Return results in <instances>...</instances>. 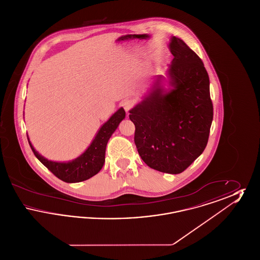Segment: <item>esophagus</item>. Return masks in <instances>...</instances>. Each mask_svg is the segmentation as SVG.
I'll list each match as a JSON object with an SVG mask.
<instances>
[{"label": "esophagus", "instance_id": "1", "mask_svg": "<svg viewBox=\"0 0 260 260\" xmlns=\"http://www.w3.org/2000/svg\"><path fill=\"white\" fill-rule=\"evenodd\" d=\"M134 104H135V102H134L132 99H126V100H124V103H123L124 110L126 112L129 111V110L133 108Z\"/></svg>", "mask_w": 260, "mask_h": 260}]
</instances>
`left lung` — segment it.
I'll return each mask as SVG.
<instances>
[{"label": "left lung", "mask_w": 260, "mask_h": 260, "mask_svg": "<svg viewBox=\"0 0 260 260\" xmlns=\"http://www.w3.org/2000/svg\"><path fill=\"white\" fill-rule=\"evenodd\" d=\"M173 55L168 75L172 88L160 86L129 111L135 143L144 162L161 173L184 172L207 146L213 107L210 78L198 55L179 38L169 45Z\"/></svg>", "instance_id": "1"}]
</instances>
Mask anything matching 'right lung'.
<instances>
[{
  "label": "right lung",
  "mask_w": 260,
  "mask_h": 260,
  "mask_svg": "<svg viewBox=\"0 0 260 260\" xmlns=\"http://www.w3.org/2000/svg\"><path fill=\"white\" fill-rule=\"evenodd\" d=\"M124 117L125 112L124 108H120L118 111L115 112L110 119L100 127L88 148L80 157L67 162L49 161L38 153L31 144L28 136L27 138L30 147L38 160L46 168H48L56 177L68 183L81 182L92 177L102 169L105 161V150L107 142L119 124L124 120Z\"/></svg>",
  "instance_id": "obj_1"
}]
</instances>
